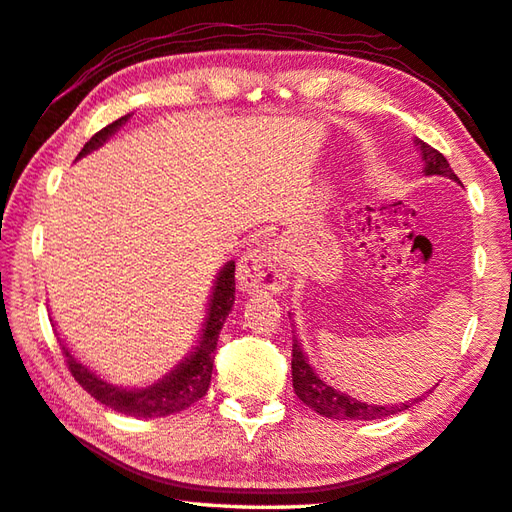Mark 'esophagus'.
<instances>
[{
	"mask_svg": "<svg viewBox=\"0 0 512 512\" xmlns=\"http://www.w3.org/2000/svg\"><path fill=\"white\" fill-rule=\"evenodd\" d=\"M237 280L246 293H280L286 286V264L280 244H262L241 257Z\"/></svg>",
	"mask_w": 512,
	"mask_h": 512,
	"instance_id": "esophagus-1",
	"label": "esophagus"
}]
</instances>
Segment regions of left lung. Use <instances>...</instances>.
<instances>
[{"label":"left lung","instance_id":"left-lung-1","mask_svg":"<svg viewBox=\"0 0 512 512\" xmlns=\"http://www.w3.org/2000/svg\"><path fill=\"white\" fill-rule=\"evenodd\" d=\"M416 145L421 147V156H423V172L427 176H448L452 181H459V176L452 172V167L448 163V159L439 152L434 150L423 141H416ZM291 371H293V389L297 398H300L302 403H306L322 416L327 418H338V421H374V418H383L389 414H396V412H403L410 407L412 403H418L421 398H414L410 403H401V405H394V407H385V405H369V403H360L356 398H351L347 394L338 392V389H333L331 385L324 383V380L315 374V369L309 365V358H306V353L302 349L300 342L293 336V358H291Z\"/></svg>","mask_w":512,"mask_h":512}]
</instances>
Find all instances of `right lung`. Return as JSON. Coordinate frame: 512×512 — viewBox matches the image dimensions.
<instances>
[{
	"label": "right lung",
	"mask_w": 512,
	"mask_h": 512,
	"mask_svg": "<svg viewBox=\"0 0 512 512\" xmlns=\"http://www.w3.org/2000/svg\"><path fill=\"white\" fill-rule=\"evenodd\" d=\"M127 118L129 114L114 120V123L102 127L98 134L91 136V141L82 147L78 159L98 150L111 134H116L118 129L127 123ZM232 304H235V262H228L221 268L217 282L212 286L208 315L206 322H203L199 345L194 347V351H190V356L185 358L181 365H176L170 374L156 380L150 387L127 389L107 383L105 378H100L89 367L82 365L78 358H73V353L60 340L62 356L67 358L69 371L73 378L78 380V385H82L85 392H89L102 405L111 407V410L136 418H159L167 414H176L206 396L212 378V365H215L219 331L224 327L228 313L232 311Z\"/></svg>",
	"instance_id": "obj_1"
}]
</instances>
